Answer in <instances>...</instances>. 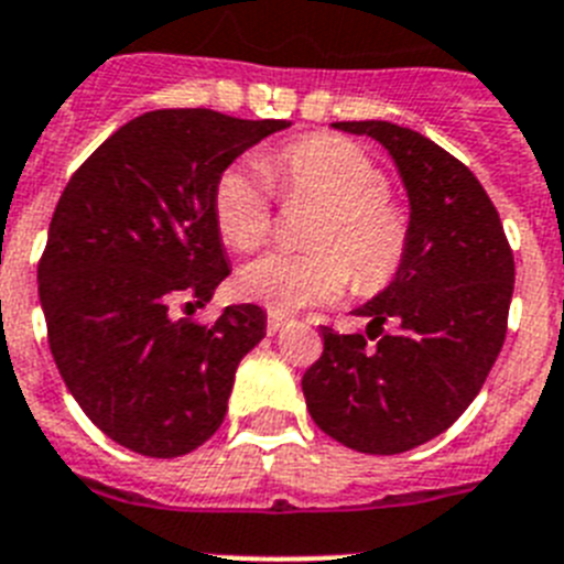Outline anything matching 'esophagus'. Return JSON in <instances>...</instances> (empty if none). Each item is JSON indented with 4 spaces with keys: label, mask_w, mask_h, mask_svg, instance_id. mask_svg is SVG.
I'll use <instances>...</instances> for the list:
<instances>
[{
    "label": "esophagus",
    "mask_w": 564,
    "mask_h": 564,
    "mask_svg": "<svg viewBox=\"0 0 564 564\" xmlns=\"http://www.w3.org/2000/svg\"><path fill=\"white\" fill-rule=\"evenodd\" d=\"M286 323H289L286 315H281V312H269L267 332H269V335H278V332H281L283 326H286Z\"/></svg>",
    "instance_id": "34e87169"
}]
</instances>
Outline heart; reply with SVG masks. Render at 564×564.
<instances>
[{"mask_svg": "<svg viewBox=\"0 0 564 564\" xmlns=\"http://www.w3.org/2000/svg\"><path fill=\"white\" fill-rule=\"evenodd\" d=\"M326 200L310 252H267L241 269V292L272 312H297L343 295L355 275L366 292L383 289L403 267L409 215L389 195V178L364 147L315 133L286 141L254 164H229L213 187L215 227L238 252H252L272 229L275 193Z\"/></svg>", "mask_w": 564, "mask_h": 564, "instance_id": "1", "label": "heart"}]
</instances>
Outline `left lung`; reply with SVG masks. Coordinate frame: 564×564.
I'll return each mask as SVG.
<instances>
[{
  "label": "left lung",
  "mask_w": 564,
  "mask_h": 564,
  "mask_svg": "<svg viewBox=\"0 0 564 564\" xmlns=\"http://www.w3.org/2000/svg\"><path fill=\"white\" fill-rule=\"evenodd\" d=\"M332 127L389 150L409 195V249L389 286L355 310L366 335L323 326L303 398L346 448L403 454L443 434L486 383L506 343L513 252L482 184L443 147L391 121Z\"/></svg>",
  "instance_id": "1"
}]
</instances>
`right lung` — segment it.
I'll use <instances>...</instances> for the list:
<instances>
[{
  "label": "right lung",
  "instance_id": "add662e5",
  "mask_svg": "<svg viewBox=\"0 0 564 564\" xmlns=\"http://www.w3.org/2000/svg\"><path fill=\"white\" fill-rule=\"evenodd\" d=\"M292 121L153 110L119 127L58 198L39 261L56 369L112 443L181 457L227 414L235 369L267 335L254 303L209 326L175 321L229 275L213 187L249 147Z\"/></svg>",
  "mask_w": 564,
  "mask_h": 564
}]
</instances>
